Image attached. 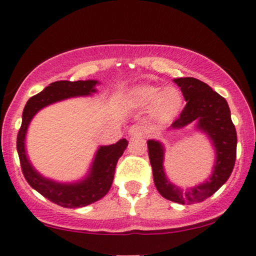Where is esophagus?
<instances>
[{
    "instance_id": "34e87169",
    "label": "esophagus",
    "mask_w": 256,
    "mask_h": 256,
    "mask_svg": "<svg viewBox=\"0 0 256 256\" xmlns=\"http://www.w3.org/2000/svg\"><path fill=\"white\" fill-rule=\"evenodd\" d=\"M128 134L132 137H144L146 134V128L143 126L134 124L128 128Z\"/></svg>"
}]
</instances>
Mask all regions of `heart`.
<instances>
[{
    "instance_id": "obj_1",
    "label": "heart",
    "mask_w": 256,
    "mask_h": 256,
    "mask_svg": "<svg viewBox=\"0 0 256 256\" xmlns=\"http://www.w3.org/2000/svg\"><path fill=\"white\" fill-rule=\"evenodd\" d=\"M132 102L140 108L152 106L154 116L161 122H168L174 118L182 107V95L178 90L168 88L165 89L158 85L144 84L132 91Z\"/></svg>"
}]
</instances>
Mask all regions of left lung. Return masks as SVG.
Returning a JSON list of instances; mask_svg holds the SVG:
<instances>
[{
	"mask_svg": "<svg viewBox=\"0 0 256 256\" xmlns=\"http://www.w3.org/2000/svg\"><path fill=\"white\" fill-rule=\"evenodd\" d=\"M174 83L180 88L186 104L180 116L173 122V128H180L192 122L212 140L216 161L210 178L204 184L183 192L167 180L162 168L164 146L156 140H148V155L152 177L158 192L162 198L177 204H198L218 192L234 170L237 152V134L231 120L226 100L212 88L196 78H177Z\"/></svg>",
	"mask_w": 256,
	"mask_h": 256,
	"instance_id": "left-lung-1",
	"label": "left lung"
}]
</instances>
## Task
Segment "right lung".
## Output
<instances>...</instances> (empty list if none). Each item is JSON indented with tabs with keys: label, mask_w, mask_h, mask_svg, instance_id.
Segmentation results:
<instances>
[{
	"label": "right lung",
	"mask_w": 256,
	"mask_h": 256,
	"mask_svg": "<svg viewBox=\"0 0 256 256\" xmlns=\"http://www.w3.org/2000/svg\"><path fill=\"white\" fill-rule=\"evenodd\" d=\"M96 80H58L26 102L22 112V122L18 132L16 149L20 166L28 183L40 195L64 208H77L91 204L104 198L113 183L114 172L119 158L128 146V140H120L112 146H100L92 162L90 174L74 184H60L42 177L34 171L25 154V134L31 119L40 108L61 100L95 92Z\"/></svg>",
	"instance_id": "right-lung-1"
}]
</instances>
